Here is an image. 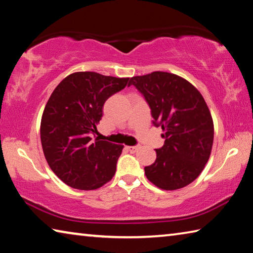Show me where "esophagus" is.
Returning a JSON list of instances; mask_svg holds the SVG:
<instances>
[{"instance_id":"1","label":"esophagus","mask_w":253,"mask_h":253,"mask_svg":"<svg viewBox=\"0 0 253 253\" xmlns=\"http://www.w3.org/2000/svg\"><path fill=\"white\" fill-rule=\"evenodd\" d=\"M127 149L131 153H135L139 149V146H127Z\"/></svg>"}]
</instances>
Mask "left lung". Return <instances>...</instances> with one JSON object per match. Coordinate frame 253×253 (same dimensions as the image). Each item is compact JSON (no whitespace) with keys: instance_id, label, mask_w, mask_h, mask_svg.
I'll return each instance as SVG.
<instances>
[{"instance_id":"8db88e82","label":"left lung","mask_w":253,"mask_h":253,"mask_svg":"<svg viewBox=\"0 0 253 253\" xmlns=\"http://www.w3.org/2000/svg\"><path fill=\"white\" fill-rule=\"evenodd\" d=\"M151 108L153 124L162 127L163 147L156 161L145 168L154 185L174 191L199 176L211 155L214 126L203 96L182 77L154 71L130 78Z\"/></svg>"}]
</instances>
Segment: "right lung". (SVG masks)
Instances as JSON below:
<instances>
[{"label":"right lung","instance_id":"obj_1","mask_svg":"<svg viewBox=\"0 0 253 253\" xmlns=\"http://www.w3.org/2000/svg\"><path fill=\"white\" fill-rule=\"evenodd\" d=\"M92 71L66 77L51 93L41 118L40 136L45 160L63 183L77 190H96L109 182L124 146L92 140L105 101L128 84Z\"/></svg>","mask_w":253,"mask_h":253}]
</instances>
